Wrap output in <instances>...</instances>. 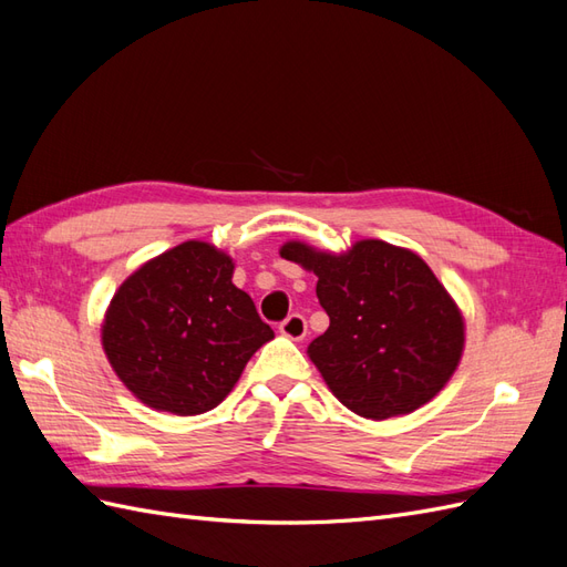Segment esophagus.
<instances>
[{
    "mask_svg": "<svg viewBox=\"0 0 567 567\" xmlns=\"http://www.w3.org/2000/svg\"><path fill=\"white\" fill-rule=\"evenodd\" d=\"M279 329H281L284 337L300 341V339H306V334H308V322L300 312H293V315L286 317V320L279 324Z\"/></svg>",
    "mask_w": 567,
    "mask_h": 567,
    "instance_id": "1",
    "label": "esophagus"
}]
</instances>
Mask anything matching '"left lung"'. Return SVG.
I'll list each match as a JSON object with an SVG mask.
<instances>
[{
    "label": "left lung",
    "instance_id": "left-lung-1",
    "mask_svg": "<svg viewBox=\"0 0 567 567\" xmlns=\"http://www.w3.org/2000/svg\"><path fill=\"white\" fill-rule=\"evenodd\" d=\"M281 257L317 276L329 327L308 353L343 406L384 421L445 388L462 358L464 322L419 255L361 240L347 255L286 243Z\"/></svg>",
    "mask_w": 567,
    "mask_h": 567
}]
</instances>
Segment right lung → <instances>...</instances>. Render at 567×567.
Masks as SVG:
<instances>
[{"label":"right lung","mask_w":567,"mask_h":567,"mask_svg":"<svg viewBox=\"0 0 567 567\" xmlns=\"http://www.w3.org/2000/svg\"><path fill=\"white\" fill-rule=\"evenodd\" d=\"M233 259L189 240L120 286L103 324L110 365L144 404L177 416L218 406L274 331L233 286Z\"/></svg>","instance_id":"right-lung-1"}]
</instances>
